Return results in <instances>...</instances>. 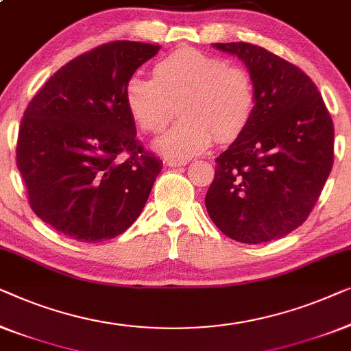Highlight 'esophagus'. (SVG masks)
Segmentation results:
<instances>
[{
    "instance_id": "1",
    "label": "esophagus",
    "mask_w": 351,
    "mask_h": 351,
    "mask_svg": "<svg viewBox=\"0 0 351 351\" xmlns=\"http://www.w3.org/2000/svg\"><path fill=\"white\" fill-rule=\"evenodd\" d=\"M187 160H180V159H167V165L170 167H181V165H186Z\"/></svg>"
}]
</instances>
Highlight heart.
<instances>
[{
    "label": "heart",
    "instance_id": "heart-1",
    "mask_svg": "<svg viewBox=\"0 0 351 351\" xmlns=\"http://www.w3.org/2000/svg\"><path fill=\"white\" fill-rule=\"evenodd\" d=\"M127 111L147 133H160L180 108L182 119L157 143L171 157L199 154L213 141L239 138L253 121L258 95L243 66L195 49H180L160 58L152 79L128 76L124 86Z\"/></svg>",
    "mask_w": 351,
    "mask_h": 351
}]
</instances>
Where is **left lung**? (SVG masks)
<instances>
[{"label":"left lung","mask_w":351,"mask_h":351,"mask_svg":"<svg viewBox=\"0 0 351 351\" xmlns=\"http://www.w3.org/2000/svg\"><path fill=\"white\" fill-rule=\"evenodd\" d=\"M245 62L258 105L248 128L216 159L205 197L216 227L241 243H267L308 218L334 164V125L315 82L250 43H216Z\"/></svg>","instance_id":"obj_1"}]
</instances>
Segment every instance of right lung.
<instances>
[{"mask_svg":"<svg viewBox=\"0 0 351 351\" xmlns=\"http://www.w3.org/2000/svg\"><path fill=\"white\" fill-rule=\"evenodd\" d=\"M157 52L156 44H101L49 77L23 112L16 162L28 204L70 239H114L151 194L162 160L136 140L124 86Z\"/></svg>","mask_w":351,"mask_h":351,"instance_id":"1","label":"right lung"}]
</instances>
